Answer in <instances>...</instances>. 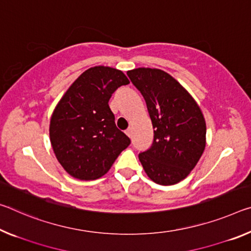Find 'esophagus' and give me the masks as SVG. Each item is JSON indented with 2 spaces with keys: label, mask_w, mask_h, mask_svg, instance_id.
<instances>
[{
  "label": "esophagus",
  "mask_w": 251,
  "mask_h": 251,
  "mask_svg": "<svg viewBox=\"0 0 251 251\" xmlns=\"http://www.w3.org/2000/svg\"><path fill=\"white\" fill-rule=\"evenodd\" d=\"M126 135H127V136H128V137H132V134H133V130H132V128H130V127H129V128H127L126 129Z\"/></svg>",
  "instance_id": "obj_1"
}]
</instances>
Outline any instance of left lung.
I'll return each mask as SVG.
<instances>
[{"instance_id":"left-lung-1","label":"left lung","mask_w":251,"mask_h":251,"mask_svg":"<svg viewBox=\"0 0 251 251\" xmlns=\"http://www.w3.org/2000/svg\"><path fill=\"white\" fill-rule=\"evenodd\" d=\"M127 75L144 97L154 128L152 146L138 156L143 169L157 184H176L204 152L203 114L189 91L165 71L143 67Z\"/></svg>"}]
</instances>
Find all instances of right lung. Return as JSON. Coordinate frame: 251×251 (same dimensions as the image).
Wrapping results in <instances>:
<instances>
[{"label": "right lung", "mask_w": 251, "mask_h": 251, "mask_svg": "<svg viewBox=\"0 0 251 251\" xmlns=\"http://www.w3.org/2000/svg\"><path fill=\"white\" fill-rule=\"evenodd\" d=\"M129 83L123 71L91 67L79 75L50 118V142L67 173L82 181L108 172L118 155L130 144L115 125L108 101L118 87Z\"/></svg>", "instance_id": "right-lung-1"}]
</instances>
